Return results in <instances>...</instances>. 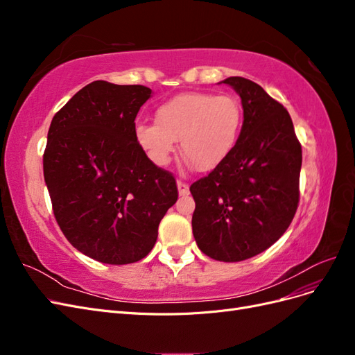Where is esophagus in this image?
<instances>
[{
  "mask_svg": "<svg viewBox=\"0 0 355 355\" xmlns=\"http://www.w3.org/2000/svg\"><path fill=\"white\" fill-rule=\"evenodd\" d=\"M178 189H179V196H182V197L189 194V187L184 180H178Z\"/></svg>",
  "mask_w": 355,
  "mask_h": 355,
  "instance_id": "obj_1",
  "label": "esophagus"
}]
</instances>
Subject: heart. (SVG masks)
I'll return each mask as SVG.
<instances>
[{
    "instance_id": "heart-1",
    "label": "heart",
    "mask_w": 355,
    "mask_h": 355,
    "mask_svg": "<svg viewBox=\"0 0 355 355\" xmlns=\"http://www.w3.org/2000/svg\"><path fill=\"white\" fill-rule=\"evenodd\" d=\"M243 106L231 94L184 93L164 102L155 112V123L135 128L136 141L157 166H167L180 141V149L200 171L223 163L239 142Z\"/></svg>"
}]
</instances>
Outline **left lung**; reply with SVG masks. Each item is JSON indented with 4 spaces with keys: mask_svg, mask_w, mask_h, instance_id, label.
Instances as JSON below:
<instances>
[{
    "mask_svg": "<svg viewBox=\"0 0 355 355\" xmlns=\"http://www.w3.org/2000/svg\"><path fill=\"white\" fill-rule=\"evenodd\" d=\"M222 83L240 94L244 121L232 153L189 188L192 232L211 259L240 262L271 247L292 223L302 146L287 110L259 84L243 77Z\"/></svg>",
    "mask_w": 355,
    "mask_h": 355,
    "instance_id": "1",
    "label": "left lung"
}]
</instances>
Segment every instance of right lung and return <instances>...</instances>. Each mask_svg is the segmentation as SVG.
Returning a JSON list of instances; mask_svg holds the SVG:
<instances>
[{"mask_svg":"<svg viewBox=\"0 0 355 355\" xmlns=\"http://www.w3.org/2000/svg\"><path fill=\"white\" fill-rule=\"evenodd\" d=\"M145 85L93 81L53 116L42 155L53 213L67 240L111 265L144 259L178 200L176 179L137 144Z\"/></svg>","mask_w":355,"mask_h":355,"instance_id":"right-lung-1","label":"right lung"}]
</instances>
